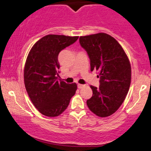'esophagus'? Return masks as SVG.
I'll list each match as a JSON object with an SVG mask.
<instances>
[{
	"label": "esophagus",
	"instance_id": "esophagus-1",
	"mask_svg": "<svg viewBox=\"0 0 151 151\" xmlns=\"http://www.w3.org/2000/svg\"><path fill=\"white\" fill-rule=\"evenodd\" d=\"M83 86H85L84 84H81V83H78V84H77V87H78V88H83Z\"/></svg>",
	"mask_w": 151,
	"mask_h": 151
}]
</instances>
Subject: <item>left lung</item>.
I'll list each match as a JSON object with an SVG mask.
<instances>
[{
  "label": "left lung",
  "mask_w": 151,
  "mask_h": 151,
  "mask_svg": "<svg viewBox=\"0 0 151 151\" xmlns=\"http://www.w3.org/2000/svg\"><path fill=\"white\" fill-rule=\"evenodd\" d=\"M90 60L91 70L99 71V87L90 86L93 95L86 104L101 117L112 115L124 102L131 83V66L122 47L111 36L99 33L79 37Z\"/></svg>",
  "instance_id": "1"
}]
</instances>
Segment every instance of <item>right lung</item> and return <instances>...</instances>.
Instances as JSON below:
<instances>
[{
  "label": "right lung",
  "instance_id": "obj_1",
  "mask_svg": "<svg viewBox=\"0 0 151 151\" xmlns=\"http://www.w3.org/2000/svg\"><path fill=\"white\" fill-rule=\"evenodd\" d=\"M78 36L50 34L43 36L31 49L24 70L25 88L36 108L48 117H56L68 108L75 94V83L60 80L58 55L75 43Z\"/></svg>",
  "mask_w": 151,
  "mask_h": 151
}]
</instances>
